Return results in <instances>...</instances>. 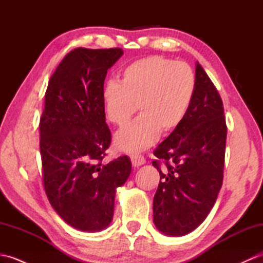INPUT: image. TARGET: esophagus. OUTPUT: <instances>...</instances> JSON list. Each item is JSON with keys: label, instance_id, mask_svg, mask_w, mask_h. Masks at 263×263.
<instances>
[{"label": "esophagus", "instance_id": "esophagus-1", "mask_svg": "<svg viewBox=\"0 0 263 263\" xmlns=\"http://www.w3.org/2000/svg\"><path fill=\"white\" fill-rule=\"evenodd\" d=\"M131 161H132V165L135 167H139L143 165L146 163V158L143 157L141 155H132L131 156Z\"/></svg>", "mask_w": 263, "mask_h": 263}]
</instances>
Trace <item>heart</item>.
I'll list each match as a JSON object with an SVG mask.
<instances>
[{
    "label": "heart",
    "instance_id": "b5f03b06",
    "mask_svg": "<svg viewBox=\"0 0 263 263\" xmlns=\"http://www.w3.org/2000/svg\"><path fill=\"white\" fill-rule=\"evenodd\" d=\"M195 91L192 69L183 62L153 55L135 61L122 70L120 83H106L102 99L106 119L124 126L139 107L141 115L115 136V146L138 153L181 125Z\"/></svg>",
    "mask_w": 263,
    "mask_h": 263
}]
</instances>
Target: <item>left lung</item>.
I'll return each mask as SVG.
<instances>
[{
    "label": "left lung",
    "instance_id": "obj_1",
    "mask_svg": "<svg viewBox=\"0 0 263 263\" xmlns=\"http://www.w3.org/2000/svg\"><path fill=\"white\" fill-rule=\"evenodd\" d=\"M226 137L220 95L197 63L191 107L181 125L154 150L157 159L153 165L160 175L154 222L161 233L186 235L209 215L222 185Z\"/></svg>",
    "mask_w": 263,
    "mask_h": 263
}]
</instances>
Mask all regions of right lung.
I'll return each mask as SVG.
<instances>
[{"instance_id":"right-lung-1","label":"right lung","mask_w":263,"mask_h":263,"mask_svg":"<svg viewBox=\"0 0 263 263\" xmlns=\"http://www.w3.org/2000/svg\"><path fill=\"white\" fill-rule=\"evenodd\" d=\"M122 54L117 47L72 49L45 92L39 122L44 189L59 216L83 232H98L110 224L115 190L131 173L127 156L103 161L111 135L102 92L107 70Z\"/></svg>"}]
</instances>
